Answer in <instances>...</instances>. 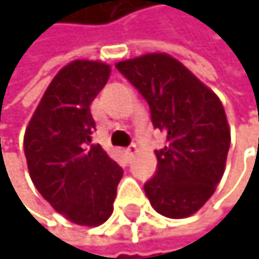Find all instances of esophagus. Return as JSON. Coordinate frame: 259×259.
<instances>
[{"label": "esophagus", "instance_id": "1", "mask_svg": "<svg viewBox=\"0 0 259 259\" xmlns=\"http://www.w3.org/2000/svg\"><path fill=\"white\" fill-rule=\"evenodd\" d=\"M138 154V147L136 146H130L128 149H124V155H126V159H133V155Z\"/></svg>", "mask_w": 259, "mask_h": 259}]
</instances>
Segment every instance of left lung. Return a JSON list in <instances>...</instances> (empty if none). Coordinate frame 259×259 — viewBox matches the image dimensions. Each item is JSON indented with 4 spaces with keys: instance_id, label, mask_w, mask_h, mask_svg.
Here are the masks:
<instances>
[{
    "instance_id": "left-lung-1",
    "label": "left lung",
    "mask_w": 259,
    "mask_h": 259,
    "mask_svg": "<svg viewBox=\"0 0 259 259\" xmlns=\"http://www.w3.org/2000/svg\"><path fill=\"white\" fill-rule=\"evenodd\" d=\"M143 94L154 128L167 135L155 151L157 172L144 185L159 214L185 219L212 196L226 170L230 128L221 99L167 53H146L115 64Z\"/></svg>"
}]
</instances>
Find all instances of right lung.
Masks as SVG:
<instances>
[{"instance_id": "add662e5", "label": "right lung", "mask_w": 259, "mask_h": 259, "mask_svg": "<svg viewBox=\"0 0 259 259\" xmlns=\"http://www.w3.org/2000/svg\"><path fill=\"white\" fill-rule=\"evenodd\" d=\"M110 64L74 60L47 87L25 128L24 152L32 183L56 212L77 226L97 227L113 212L123 170L91 144V104L110 77Z\"/></svg>"}]
</instances>
